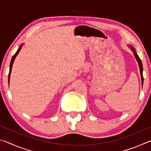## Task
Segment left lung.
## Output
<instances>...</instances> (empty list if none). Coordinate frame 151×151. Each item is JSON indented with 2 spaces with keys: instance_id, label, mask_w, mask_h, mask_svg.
<instances>
[{
  "instance_id": "1",
  "label": "left lung",
  "mask_w": 151,
  "mask_h": 151,
  "mask_svg": "<svg viewBox=\"0 0 151 151\" xmlns=\"http://www.w3.org/2000/svg\"><path fill=\"white\" fill-rule=\"evenodd\" d=\"M129 48H131V49L132 50V52H133V53H134V57H135V58H136V59H137V60L138 63H139V68H140V76H141L142 85V84H143V76H142L143 67H142V61H141V60L140 59V58L139 57V56H138V55H137V52H136V51L134 50V48L132 47V46H130V45L129 46Z\"/></svg>"
}]
</instances>
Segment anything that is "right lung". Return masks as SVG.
<instances>
[{"instance_id":"obj_1","label":"right lung","mask_w":151,"mask_h":151,"mask_svg":"<svg viewBox=\"0 0 151 151\" xmlns=\"http://www.w3.org/2000/svg\"><path fill=\"white\" fill-rule=\"evenodd\" d=\"M23 45L24 44H22L20 46V47L19 48V49L17 50L16 53H15V54L13 55V57H12V59H11V64H10V70H9V81H10V77H11V70H12V65H13V63H14V61L15 58H16V57L18 55V54H19V53L20 50V49H21V48H22V45Z\"/></svg>"}]
</instances>
